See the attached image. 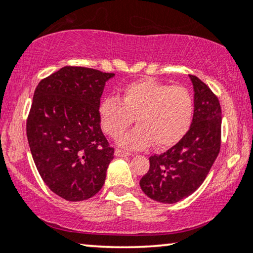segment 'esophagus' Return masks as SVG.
Returning a JSON list of instances; mask_svg holds the SVG:
<instances>
[{
    "instance_id": "esophagus-1",
    "label": "esophagus",
    "mask_w": 253,
    "mask_h": 253,
    "mask_svg": "<svg viewBox=\"0 0 253 253\" xmlns=\"http://www.w3.org/2000/svg\"><path fill=\"white\" fill-rule=\"evenodd\" d=\"M114 155H116V156H118V157H127V156H130V153H127V151H123V150H120V149H117L116 151H114Z\"/></svg>"
}]
</instances>
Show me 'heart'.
<instances>
[{"label": "heart", "instance_id": "heart-1", "mask_svg": "<svg viewBox=\"0 0 253 253\" xmlns=\"http://www.w3.org/2000/svg\"><path fill=\"white\" fill-rule=\"evenodd\" d=\"M193 110V97L186 87L143 79L125 85L120 99L104 98L98 116L104 132L112 137L119 136L135 117L139 125L119 137L121 147L141 149L153 142L157 148H167L186 134Z\"/></svg>", "mask_w": 253, "mask_h": 253}]
</instances>
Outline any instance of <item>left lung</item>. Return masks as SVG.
<instances>
[{"label": "left lung", "mask_w": 253, "mask_h": 253, "mask_svg": "<svg viewBox=\"0 0 253 253\" xmlns=\"http://www.w3.org/2000/svg\"><path fill=\"white\" fill-rule=\"evenodd\" d=\"M190 80L194 91L190 129L166 153L149 158V171L140 180L144 194L162 204L178 203L197 191L220 153V102L197 76Z\"/></svg>", "instance_id": "left-lung-1"}]
</instances>
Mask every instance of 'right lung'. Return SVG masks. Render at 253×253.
<instances>
[{
  "label": "right lung",
  "mask_w": 253,
  "mask_h": 253,
  "mask_svg": "<svg viewBox=\"0 0 253 253\" xmlns=\"http://www.w3.org/2000/svg\"><path fill=\"white\" fill-rule=\"evenodd\" d=\"M112 73L63 67L36 87L26 123L30 150L49 190L68 201L98 193L114 149L100 129V97Z\"/></svg>",
  "instance_id": "right-lung-1"
}]
</instances>
